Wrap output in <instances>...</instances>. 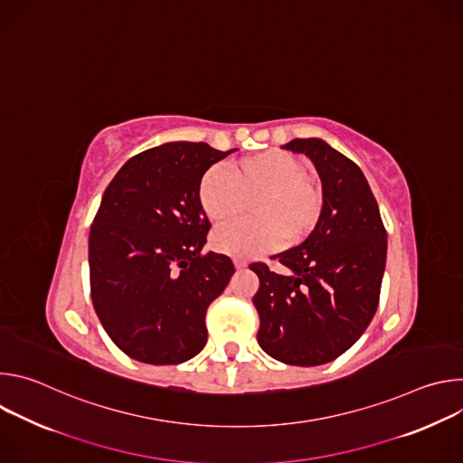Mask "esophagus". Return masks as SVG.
Wrapping results in <instances>:
<instances>
[{
  "instance_id": "34e87169",
  "label": "esophagus",
  "mask_w": 463,
  "mask_h": 463,
  "mask_svg": "<svg viewBox=\"0 0 463 463\" xmlns=\"http://www.w3.org/2000/svg\"><path fill=\"white\" fill-rule=\"evenodd\" d=\"M234 268L240 271V269H245L247 268V261H243V260H234Z\"/></svg>"
}]
</instances>
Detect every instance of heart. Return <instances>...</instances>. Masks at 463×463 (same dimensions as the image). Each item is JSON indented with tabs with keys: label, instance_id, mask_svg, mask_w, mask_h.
Returning a JSON list of instances; mask_svg holds the SVG:
<instances>
[{
	"label": "heart",
	"instance_id": "obj_1",
	"mask_svg": "<svg viewBox=\"0 0 463 463\" xmlns=\"http://www.w3.org/2000/svg\"><path fill=\"white\" fill-rule=\"evenodd\" d=\"M256 197L252 214L220 227L213 247L236 258H258L286 243H298L318 225L324 192L309 177V163L286 150H266L243 157L229 170L214 166L197 188V202L211 222H227L243 211L245 197Z\"/></svg>",
	"mask_w": 463,
	"mask_h": 463
}]
</instances>
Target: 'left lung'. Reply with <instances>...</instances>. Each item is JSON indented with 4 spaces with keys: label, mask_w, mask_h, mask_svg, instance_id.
<instances>
[{
    "label": "left lung",
    "mask_w": 463,
    "mask_h": 463,
    "mask_svg": "<svg viewBox=\"0 0 463 463\" xmlns=\"http://www.w3.org/2000/svg\"><path fill=\"white\" fill-rule=\"evenodd\" d=\"M322 181L324 211L297 247L275 254L288 275L250 263L260 279L252 304L258 345L273 359L318 366L343 355L375 315L386 263V231L363 170L326 141L293 139Z\"/></svg>",
    "instance_id": "left-lung-1"
}]
</instances>
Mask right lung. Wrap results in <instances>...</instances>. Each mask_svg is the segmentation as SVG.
Segmentation results:
<instances>
[{"instance_id":"add662e5","label":"right lung","mask_w":463,"mask_h":463,"mask_svg":"<svg viewBox=\"0 0 463 463\" xmlns=\"http://www.w3.org/2000/svg\"><path fill=\"white\" fill-rule=\"evenodd\" d=\"M232 152L166 143L126 161L104 190L90 232L91 300L131 359L179 364L207 345V307L234 266L225 254L202 252L211 223L197 188Z\"/></svg>"}]
</instances>
